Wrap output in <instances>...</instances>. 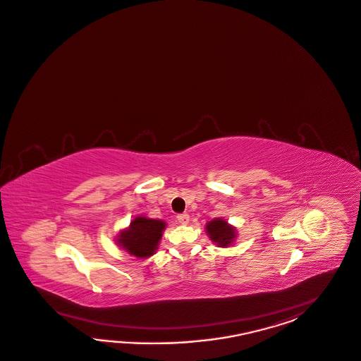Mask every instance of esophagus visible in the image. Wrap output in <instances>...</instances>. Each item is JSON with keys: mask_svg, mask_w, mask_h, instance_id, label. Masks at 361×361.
<instances>
[{"mask_svg": "<svg viewBox=\"0 0 361 361\" xmlns=\"http://www.w3.org/2000/svg\"><path fill=\"white\" fill-rule=\"evenodd\" d=\"M176 218L180 224H188L189 223V215L188 214H178Z\"/></svg>", "mask_w": 361, "mask_h": 361, "instance_id": "1", "label": "esophagus"}]
</instances>
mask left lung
<instances>
[{
	"instance_id": "left-lung-1",
	"label": "left lung",
	"mask_w": 361,
	"mask_h": 361,
	"mask_svg": "<svg viewBox=\"0 0 361 361\" xmlns=\"http://www.w3.org/2000/svg\"><path fill=\"white\" fill-rule=\"evenodd\" d=\"M206 229L212 241L220 246H228L236 236L235 229L228 226L226 220H212L210 223H207Z\"/></svg>"
}]
</instances>
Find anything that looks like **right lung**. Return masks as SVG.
<instances>
[{
  "instance_id": "1",
  "label": "right lung",
  "mask_w": 361,
  "mask_h": 361,
  "mask_svg": "<svg viewBox=\"0 0 361 361\" xmlns=\"http://www.w3.org/2000/svg\"><path fill=\"white\" fill-rule=\"evenodd\" d=\"M166 228L164 221L149 218H135L130 227L123 231L118 236V243L129 253L140 258L154 255L158 247L161 232Z\"/></svg>"
}]
</instances>
